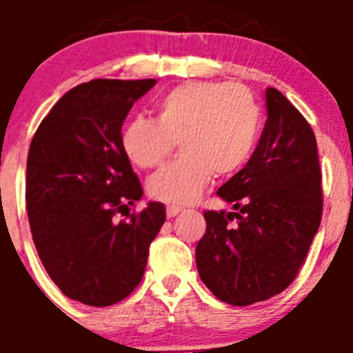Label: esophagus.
Segmentation results:
<instances>
[{
    "mask_svg": "<svg viewBox=\"0 0 353 353\" xmlns=\"http://www.w3.org/2000/svg\"><path fill=\"white\" fill-rule=\"evenodd\" d=\"M182 210H183L182 207H174V205H170V207L166 208V214H168V217H174V215H179Z\"/></svg>",
    "mask_w": 353,
    "mask_h": 353,
    "instance_id": "1",
    "label": "esophagus"
}]
</instances>
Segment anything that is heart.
I'll use <instances>...</instances> for the list:
<instances>
[{
  "label": "heart",
  "instance_id": "heart-1",
  "mask_svg": "<svg viewBox=\"0 0 353 353\" xmlns=\"http://www.w3.org/2000/svg\"><path fill=\"white\" fill-rule=\"evenodd\" d=\"M261 111L242 84L187 83L159 99L155 120L136 117L121 132V148L134 166L166 162L176 141L182 155L148 180L152 198L194 203L214 174L232 176L245 166L258 141Z\"/></svg>",
  "mask_w": 353,
  "mask_h": 353
}]
</instances>
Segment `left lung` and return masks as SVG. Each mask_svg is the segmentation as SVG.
<instances>
[{
  "mask_svg": "<svg viewBox=\"0 0 353 353\" xmlns=\"http://www.w3.org/2000/svg\"><path fill=\"white\" fill-rule=\"evenodd\" d=\"M267 121L245 168L217 194L233 210L205 212L196 245L201 281L219 301L251 305L297 277L322 221L316 138L279 90L267 88Z\"/></svg>",
  "mask_w": 353,
  "mask_h": 353,
  "instance_id": "obj_1",
  "label": "left lung"
}]
</instances>
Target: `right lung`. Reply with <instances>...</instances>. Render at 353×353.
<instances>
[{"instance_id": "right-lung-1", "label": "right lung", "mask_w": 353, "mask_h": 353, "mask_svg": "<svg viewBox=\"0 0 353 353\" xmlns=\"http://www.w3.org/2000/svg\"><path fill=\"white\" fill-rule=\"evenodd\" d=\"M155 79H93L65 93L31 139L26 210L40 261L54 285L86 305L117 304L141 283L148 248L166 221L143 196L121 148V125ZM118 213L128 219L118 221Z\"/></svg>"}]
</instances>
